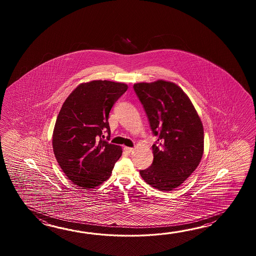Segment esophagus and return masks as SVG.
Instances as JSON below:
<instances>
[{
    "instance_id": "esophagus-1",
    "label": "esophagus",
    "mask_w": 256,
    "mask_h": 256,
    "mask_svg": "<svg viewBox=\"0 0 256 256\" xmlns=\"http://www.w3.org/2000/svg\"><path fill=\"white\" fill-rule=\"evenodd\" d=\"M124 151H126L127 154H130V152H132V151H134V148H132V147L124 146Z\"/></svg>"
}]
</instances>
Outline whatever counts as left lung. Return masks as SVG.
Masks as SVG:
<instances>
[{
  "label": "left lung",
  "mask_w": 256,
  "mask_h": 256,
  "mask_svg": "<svg viewBox=\"0 0 256 256\" xmlns=\"http://www.w3.org/2000/svg\"><path fill=\"white\" fill-rule=\"evenodd\" d=\"M146 112L154 136V161L140 170L142 180L159 190H173L184 183L202 160L204 130L202 120L183 90L159 80L134 85Z\"/></svg>",
  "instance_id": "1"
}]
</instances>
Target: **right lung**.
I'll return each mask as SVG.
<instances>
[{"label": "right lung", "instance_id": "obj_1", "mask_svg": "<svg viewBox=\"0 0 256 256\" xmlns=\"http://www.w3.org/2000/svg\"><path fill=\"white\" fill-rule=\"evenodd\" d=\"M124 83L92 80L82 83L62 105L53 132V151L62 171L74 184L94 188L109 178L122 147L104 140L109 114L126 92Z\"/></svg>", "mask_w": 256, "mask_h": 256}]
</instances>
